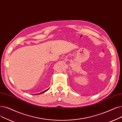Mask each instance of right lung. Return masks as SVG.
<instances>
[{
    "mask_svg": "<svg viewBox=\"0 0 122 122\" xmlns=\"http://www.w3.org/2000/svg\"><path fill=\"white\" fill-rule=\"evenodd\" d=\"M50 89V88H49V89H47V90H45L44 91H43V92H41V93H39V94H35V95H39V94H42V93H43L44 92H46V91H47L48 90H49Z\"/></svg>",
    "mask_w": 122,
    "mask_h": 122,
    "instance_id": "1",
    "label": "right lung"
}]
</instances>
